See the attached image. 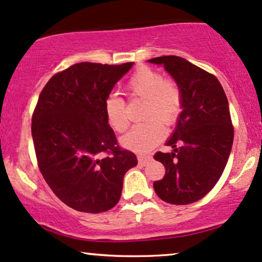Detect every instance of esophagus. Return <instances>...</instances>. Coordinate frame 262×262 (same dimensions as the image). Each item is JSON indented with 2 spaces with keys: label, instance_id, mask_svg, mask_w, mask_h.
<instances>
[{
  "label": "esophagus",
  "instance_id": "obj_1",
  "mask_svg": "<svg viewBox=\"0 0 262 262\" xmlns=\"http://www.w3.org/2000/svg\"><path fill=\"white\" fill-rule=\"evenodd\" d=\"M151 159H152V157H151L150 155H139V156H138V161H139L140 163H143V165L151 161Z\"/></svg>",
  "mask_w": 262,
  "mask_h": 262
}]
</instances>
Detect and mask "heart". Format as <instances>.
I'll use <instances>...</instances> for the list:
<instances>
[{"instance_id": "obj_1", "label": "heart", "mask_w": 262, "mask_h": 262, "mask_svg": "<svg viewBox=\"0 0 262 262\" xmlns=\"http://www.w3.org/2000/svg\"><path fill=\"white\" fill-rule=\"evenodd\" d=\"M127 93L132 100H144L141 118L145 121L135 124L122 138L125 147L135 151H146L162 140L166 125L177 122L183 110V91L181 85L171 78H163L156 69L146 66L139 67L129 78ZM105 115L108 124L117 133L129 127V116L124 100L110 96L105 102Z\"/></svg>"}]
</instances>
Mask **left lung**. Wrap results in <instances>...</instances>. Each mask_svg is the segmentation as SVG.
Wrapping results in <instances>:
<instances>
[{"mask_svg": "<svg viewBox=\"0 0 262 262\" xmlns=\"http://www.w3.org/2000/svg\"><path fill=\"white\" fill-rule=\"evenodd\" d=\"M149 62L163 64L183 91L177 128L166 143L174 150L154 156L166 168L154 189L168 204L195 203L215 187L231 154L234 128L228 100L215 75L187 59L162 56Z\"/></svg>", "mask_w": 262, "mask_h": 262, "instance_id": "left-lung-1", "label": "left lung"}]
</instances>
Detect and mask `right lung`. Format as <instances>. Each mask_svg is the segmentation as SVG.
<instances>
[{
    "mask_svg": "<svg viewBox=\"0 0 262 262\" xmlns=\"http://www.w3.org/2000/svg\"><path fill=\"white\" fill-rule=\"evenodd\" d=\"M134 62H81L58 72L41 91L31 118L37 166L62 203L80 212L111 210L123 178L138 165L122 149L105 115L116 83Z\"/></svg>",
    "mask_w": 262,
    "mask_h": 262,
    "instance_id": "add662e5",
    "label": "right lung"
}]
</instances>
